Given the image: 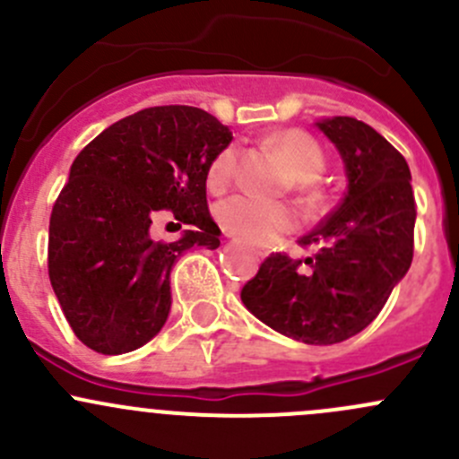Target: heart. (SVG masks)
Returning a JSON list of instances; mask_svg holds the SVG:
<instances>
[{"label":"heart","mask_w":459,"mask_h":459,"mask_svg":"<svg viewBox=\"0 0 459 459\" xmlns=\"http://www.w3.org/2000/svg\"><path fill=\"white\" fill-rule=\"evenodd\" d=\"M271 146L289 160L295 173V186L308 202L319 200L317 179L326 169V157L319 143L302 131H281L271 137ZM238 166V151L226 146L208 164L206 182L212 193L224 191ZM217 221L233 238L253 244H266L281 233H290L298 226V212L281 202L262 200L253 195H233L217 206Z\"/></svg>","instance_id":"1"}]
</instances>
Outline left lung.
<instances>
[{"mask_svg": "<svg viewBox=\"0 0 459 459\" xmlns=\"http://www.w3.org/2000/svg\"><path fill=\"white\" fill-rule=\"evenodd\" d=\"M344 160L346 195L299 239L313 257L273 253L242 289V302L273 331L304 344H337L379 316L413 259L415 197L397 148L355 117L317 122Z\"/></svg>", "mask_w": 459, "mask_h": 459, "instance_id": "obj_1", "label": "left lung"}]
</instances>
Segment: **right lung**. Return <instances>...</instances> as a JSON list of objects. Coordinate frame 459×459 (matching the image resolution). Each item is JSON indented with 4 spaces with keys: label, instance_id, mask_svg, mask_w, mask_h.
I'll use <instances>...</instances> for the list:
<instances>
[{
    "label": "right lung",
    "instance_id": "right-lung-1",
    "mask_svg": "<svg viewBox=\"0 0 459 459\" xmlns=\"http://www.w3.org/2000/svg\"><path fill=\"white\" fill-rule=\"evenodd\" d=\"M230 140L206 110L152 106L115 122L75 157L50 212L48 277L88 349L119 355L152 340L169 317L178 257L220 247L206 173ZM160 210L194 230L155 243L150 226Z\"/></svg>",
    "mask_w": 459,
    "mask_h": 459
}]
</instances>
